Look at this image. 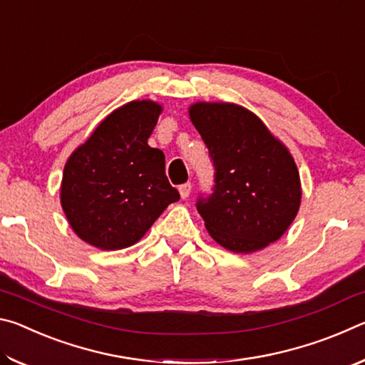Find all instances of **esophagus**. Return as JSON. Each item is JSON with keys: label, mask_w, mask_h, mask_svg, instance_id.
I'll use <instances>...</instances> for the list:
<instances>
[{"label": "esophagus", "mask_w": 365, "mask_h": 365, "mask_svg": "<svg viewBox=\"0 0 365 365\" xmlns=\"http://www.w3.org/2000/svg\"><path fill=\"white\" fill-rule=\"evenodd\" d=\"M178 193L183 197V200H187L191 193V183H183L180 185V188H178Z\"/></svg>", "instance_id": "1"}]
</instances>
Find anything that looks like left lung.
<instances>
[{
	"instance_id": "obj_1",
	"label": "left lung",
	"mask_w": 365,
	"mask_h": 365,
	"mask_svg": "<svg viewBox=\"0 0 365 365\" xmlns=\"http://www.w3.org/2000/svg\"><path fill=\"white\" fill-rule=\"evenodd\" d=\"M188 114L215 169L214 193L196 202L209 235L225 250L243 255L277 242L301 205L292 153L240 104L200 101Z\"/></svg>"
}]
</instances>
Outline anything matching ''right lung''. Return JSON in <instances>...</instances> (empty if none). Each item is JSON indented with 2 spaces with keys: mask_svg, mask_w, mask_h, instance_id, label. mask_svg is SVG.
<instances>
[{
  "mask_svg": "<svg viewBox=\"0 0 365 365\" xmlns=\"http://www.w3.org/2000/svg\"><path fill=\"white\" fill-rule=\"evenodd\" d=\"M160 113L151 100L123 104L67 159L61 206L85 243L104 251L128 248L180 200L165 177L164 153L148 145Z\"/></svg>",
  "mask_w": 365,
  "mask_h": 365,
  "instance_id": "add662e5",
  "label": "right lung"
}]
</instances>
